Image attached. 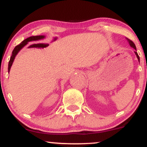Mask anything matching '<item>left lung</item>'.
Instances as JSON below:
<instances>
[{"instance_id":"obj_1","label":"left lung","mask_w":147,"mask_h":147,"mask_svg":"<svg viewBox=\"0 0 147 147\" xmlns=\"http://www.w3.org/2000/svg\"><path fill=\"white\" fill-rule=\"evenodd\" d=\"M127 40H128V41H129V43L130 45H131V46L132 47V48H133L135 49V50H136V45H135L134 43H133V42L132 41H131V40L129 39V38H127ZM135 53H136V56H137V58L138 59V61H139V62H140V57H139V56H138V52H135Z\"/></svg>"}]
</instances>
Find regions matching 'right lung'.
I'll use <instances>...</instances> for the list:
<instances>
[{
    "mask_svg": "<svg viewBox=\"0 0 147 147\" xmlns=\"http://www.w3.org/2000/svg\"><path fill=\"white\" fill-rule=\"evenodd\" d=\"M45 38L44 36H30V37H28V38H27L26 39L24 40V41H22L19 45H16V46L14 48V50H13L12 55H11V57H10V60H9V64H8V72H9L10 68H11V65H12L13 61H14L15 57H16V55H17L18 52H19L20 50H21V49L23 48L25 45H27V43H28V42L39 41V40L43 39V38Z\"/></svg>",
    "mask_w": 147,
    "mask_h": 147,
    "instance_id": "right-lung-1",
    "label": "right lung"
}]
</instances>
